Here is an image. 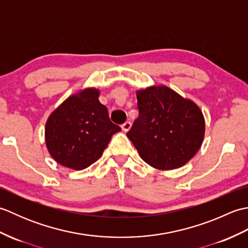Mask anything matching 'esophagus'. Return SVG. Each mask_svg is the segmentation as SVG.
<instances>
[{"label":"esophagus","mask_w":248,"mask_h":248,"mask_svg":"<svg viewBox=\"0 0 248 248\" xmlns=\"http://www.w3.org/2000/svg\"><path fill=\"white\" fill-rule=\"evenodd\" d=\"M131 123L130 121H125L124 124H121V129H123L124 132H128V131L131 129Z\"/></svg>","instance_id":"34e87169"}]
</instances>
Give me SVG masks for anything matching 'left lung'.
I'll return each instance as SVG.
<instances>
[{"label": "left lung", "mask_w": 248, "mask_h": 248, "mask_svg": "<svg viewBox=\"0 0 248 248\" xmlns=\"http://www.w3.org/2000/svg\"><path fill=\"white\" fill-rule=\"evenodd\" d=\"M136 97L140 114L127 136L141 159L161 170L186 165L203 141L202 109L164 85L140 89Z\"/></svg>", "instance_id": "left-lung-1"}]
</instances>
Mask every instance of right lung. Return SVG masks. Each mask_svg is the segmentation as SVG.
Segmentation results:
<instances>
[{
  "label": "right lung",
  "mask_w": 248,
  "mask_h": 248,
  "mask_svg": "<svg viewBox=\"0 0 248 248\" xmlns=\"http://www.w3.org/2000/svg\"><path fill=\"white\" fill-rule=\"evenodd\" d=\"M99 89L88 87L68 97L49 116L45 140L51 156L75 170H85L102 155L121 130L99 101Z\"/></svg>",
  "instance_id": "add662e5"
}]
</instances>
